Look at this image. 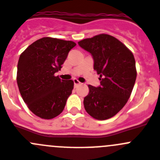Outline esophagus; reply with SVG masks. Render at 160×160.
Wrapping results in <instances>:
<instances>
[{
    "label": "esophagus",
    "mask_w": 160,
    "mask_h": 160,
    "mask_svg": "<svg viewBox=\"0 0 160 160\" xmlns=\"http://www.w3.org/2000/svg\"><path fill=\"white\" fill-rule=\"evenodd\" d=\"M73 81H74V86H75V87L77 86H78L79 84H81V82H79L78 80V79H76V78H74Z\"/></svg>",
    "instance_id": "esophagus-1"
}]
</instances>
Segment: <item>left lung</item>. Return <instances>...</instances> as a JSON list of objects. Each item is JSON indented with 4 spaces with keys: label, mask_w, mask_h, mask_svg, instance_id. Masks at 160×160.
Here are the masks:
<instances>
[{
    "label": "left lung",
    "mask_w": 160,
    "mask_h": 160,
    "mask_svg": "<svg viewBox=\"0 0 160 160\" xmlns=\"http://www.w3.org/2000/svg\"><path fill=\"white\" fill-rule=\"evenodd\" d=\"M78 45L91 53L100 80L98 87L88 86L89 94L83 101L85 109L96 119L112 118L131 95L137 78L134 56L119 40L105 33L83 39Z\"/></svg>",
    "instance_id": "8db88e82"
}]
</instances>
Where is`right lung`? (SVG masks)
<instances>
[{"mask_svg":"<svg viewBox=\"0 0 160 160\" xmlns=\"http://www.w3.org/2000/svg\"><path fill=\"white\" fill-rule=\"evenodd\" d=\"M75 45L71 41L45 37L21 53L17 66L18 87L28 108L37 116L51 119L64 109L74 82L60 79L55 73L61 69Z\"/></svg>","mask_w":160,"mask_h":160,"instance_id":"add662e5","label":"right lung"}]
</instances>
